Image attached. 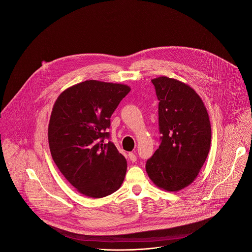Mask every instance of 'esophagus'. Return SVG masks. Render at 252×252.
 Segmentation results:
<instances>
[{
	"label": "esophagus",
	"mask_w": 252,
	"mask_h": 252,
	"mask_svg": "<svg viewBox=\"0 0 252 252\" xmlns=\"http://www.w3.org/2000/svg\"><path fill=\"white\" fill-rule=\"evenodd\" d=\"M128 158H129V160H130L131 162L136 161V156H135L133 153H129V154H128Z\"/></svg>",
	"instance_id": "1"
}]
</instances>
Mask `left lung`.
I'll list each match as a JSON object with an SVG mask.
<instances>
[{"mask_svg":"<svg viewBox=\"0 0 252 252\" xmlns=\"http://www.w3.org/2000/svg\"><path fill=\"white\" fill-rule=\"evenodd\" d=\"M158 102L159 148L148 159L153 183L178 191L193 183L210 149L211 127L206 107L189 85L167 77L152 80Z\"/></svg>","mask_w":252,"mask_h":252,"instance_id":"8db88e82","label":"left lung"}]
</instances>
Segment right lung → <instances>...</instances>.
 Instances as JSON below:
<instances>
[{
	"instance_id": "right-lung-1",
	"label": "right lung",
	"mask_w": 252,
	"mask_h": 252,
	"mask_svg": "<svg viewBox=\"0 0 252 252\" xmlns=\"http://www.w3.org/2000/svg\"><path fill=\"white\" fill-rule=\"evenodd\" d=\"M126 85L85 81L57 98L48 130L52 158L66 181L82 194L101 198L117 191L126 176V159L106 129Z\"/></svg>"
}]
</instances>
